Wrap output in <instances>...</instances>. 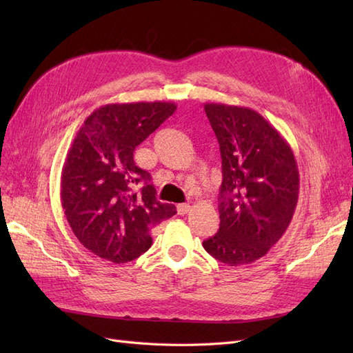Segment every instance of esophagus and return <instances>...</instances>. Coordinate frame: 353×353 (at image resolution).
<instances>
[{
  "mask_svg": "<svg viewBox=\"0 0 353 353\" xmlns=\"http://www.w3.org/2000/svg\"><path fill=\"white\" fill-rule=\"evenodd\" d=\"M191 209L190 205H187V203H181V205L176 206V210H178V215H185V213H188Z\"/></svg>",
  "mask_w": 353,
  "mask_h": 353,
  "instance_id": "obj_1",
  "label": "esophagus"
}]
</instances>
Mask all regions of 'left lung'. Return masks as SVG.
<instances>
[{"label": "left lung", "mask_w": 353, "mask_h": 353, "mask_svg": "<svg viewBox=\"0 0 353 353\" xmlns=\"http://www.w3.org/2000/svg\"><path fill=\"white\" fill-rule=\"evenodd\" d=\"M219 143L222 184L219 231L203 241L216 261L248 265L268 253L290 225L299 197L292 147L262 114L249 108L206 103Z\"/></svg>", "instance_id": "obj_1"}]
</instances>
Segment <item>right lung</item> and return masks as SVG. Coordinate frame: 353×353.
<instances>
[{
    "label": "right lung",
    "mask_w": 353,
    "mask_h": 353,
    "mask_svg": "<svg viewBox=\"0 0 353 353\" xmlns=\"http://www.w3.org/2000/svg\"><path fill=\"white\" fill-rule=\"evenodd\" d=\"M175 110L166 101L105 104L74 137L61 169V206L74 236L99 258L137 259L150 249L152 230L176 213L157 201L150 174L134 162L135 147Z\"/></svg>",
    "instance_id": "1"
}]
</instances>
